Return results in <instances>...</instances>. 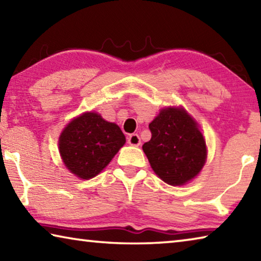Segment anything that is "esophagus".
Masks as SVG:
<instances>
[{
	"instance_id": "1",
	"label": "esophagus",
	"mask_w": 261,
	"mask_h": 261,
	"mask_svg": "<svg viewBox=\"0 0 261 261\" xmlns=\"http://www.w3.org/2000/svg\"><path fill=\"white\" fill-rule=\"evenodd\" d=\"M127 143H129L131 146H139V145L141 144L140 137L137 134H132L127 137Z\"/></svg>"
}]
</instances>
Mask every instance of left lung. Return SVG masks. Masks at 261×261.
<instances>
[{
  "label": "left lung",
  "mask_w": 261,
  "mask_h": 261,
  "mask_svg": "<svg viewBox=\"0 0 261 261\" xmlns=\"http://www.w3.org/2000/svg\"><path fill=\"white\" fill-rule=\"evenodd\" d=\"M148 127L152 138L143 149L163 182L182 185L198 175L206 160V144L184 109H162Z\"/></svg>",
  "instance_id": "1"
}]
</instances>
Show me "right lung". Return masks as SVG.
Masks as SVG:
<instances>
[{
	"mask_svg": "<svg viewBox=\"0 0 261 261\" xmlns=\"http://www.w3.org/2000/svg\"><path fill=\"white\" fill-rule=\"evenodd\" d=\"M125 143L118 125L95 113H86L70 123L60 137L64 165L76 176L88 179L98 175Z\"/></svg>",
	"mask_w": 261,
	"mask_h": 261,
	"instance_id": "right-lung-1",
	"label": "right lung"
}]
</instances>
